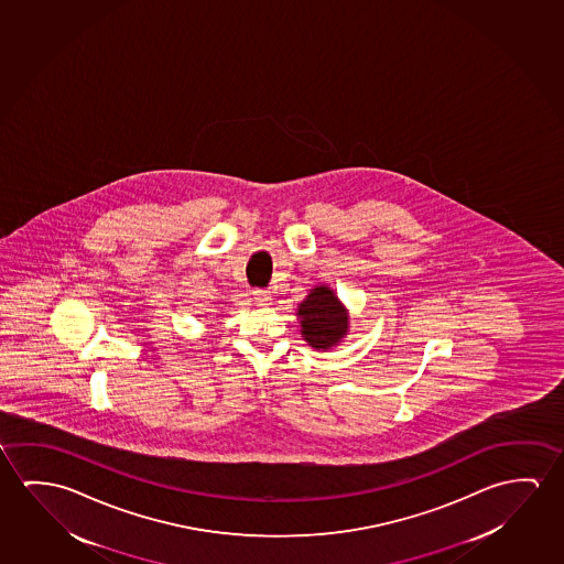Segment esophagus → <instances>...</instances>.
Returning a JSON list of instances; mask_svg holds the SVG:
<instances>
[{"instance_id": "obj_1", "label": "esophagus", "mask_w": 564, "mask_h": 564, "mask_svg": "<svg viewBox=\"0 0 564 564\" xmlns=\"http://www.w3.org/2000/svg\"><path fill=\"white\" fill-rule=\"evenodd\" d=\"M253 301H256V304H260V306L269 304V301H271V293L265 291V289H256V291H253Z\"/></svg>"}]
</instances>
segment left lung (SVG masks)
Wrapping results in <instances>:
<instances>
[{
  "label": "left lung",
  "instance_id": "obj_1",
  "mask_svg": "<svg viewBox=\"0 0 564 564\" xmlns=\"http://www.w3.org/2000/svg\"><path fill=\"white\" fill-rule=\"evenodd\" d=\"M303 336L308 346L329 349L346 336L347 316L328 286H316L299 308Z\"/></svg>",
  "mask_w": 564,
  "mask_h": 564
}]
</instances>
